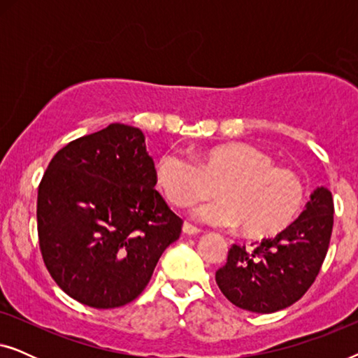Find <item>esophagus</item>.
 <instances>
[{
	"instance_id": "1",
	"label": "esophagus",
	"mask_w": 358,
	"mask_h": 358,
	"mask_svg": "<svg viewBox=\"0 0 358 358\" xmlns=\"http://www.w3.org/2000/svg\"><path fill=\"white\" fill-rule=\"evenodd\" d=\"M182 231H184L185 234H199L200 229H199L197 227H194V224L184 222V224H182Z\"/></svg>"
}]
</instances>
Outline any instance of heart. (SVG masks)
Listing matches in <instances>:
<instances>
[{"label": "heart", "mask_w": 358, "mask_h": 358, "mask_svg": "<svg viewBox=\"0 0 358 358\" xmlns=\"http://www.w3.org/2000/svg\"><path fill=\"white\" fill-rule=\"evenodd\" d=\"M156 184L178 208L208 199L195 215L217 227H238L248 236H268L287 228L300 212L305 184L292 169L278 168L267 151L251 143H223L199 150L194 159L166 150L155 163Z\"/></svg>", "instance_id": "b5f03b06"}]
</instances>
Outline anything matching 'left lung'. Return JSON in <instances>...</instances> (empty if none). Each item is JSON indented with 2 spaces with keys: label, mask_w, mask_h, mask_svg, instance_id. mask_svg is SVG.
<instances>
[{
  "label": "left lung",
  "mask_w": 358,
  "mask_h": 358,
  "mask_svg": "<svg viewBox=\"0 0 358 358\" xmlns=\"http://www.w3.org/2000/svg\"><path fill=\"white\" fill-rule=\"evenodd\" d=\"M332 224V194L317 187L300 217L275 238L252 248L233 244L227 264L215 273L220 290L233 305L252 313H275L293 305L321 271Z\"/></svg>",
  "instance_id": "obj_1"
}]
</instances>
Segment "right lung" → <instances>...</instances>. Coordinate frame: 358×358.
<instances>
[{
  "label": "right lung",
  "instance_id": "obj_1",
  "mask_svg": "<svg viewBox=\"0 0 358 358\" xmlns=\"http://www.w3.org/2000/svg\"><path fill=\"white\" fill-rule=\"evenodd\" d=\"M140 129L110 124L53 156L38 185V246L53 280L99 310L134 301L182 220L155 189Z\"/></svg>",
  "mask_w": 358,
  "mask_h": 358
}]
</instances>
